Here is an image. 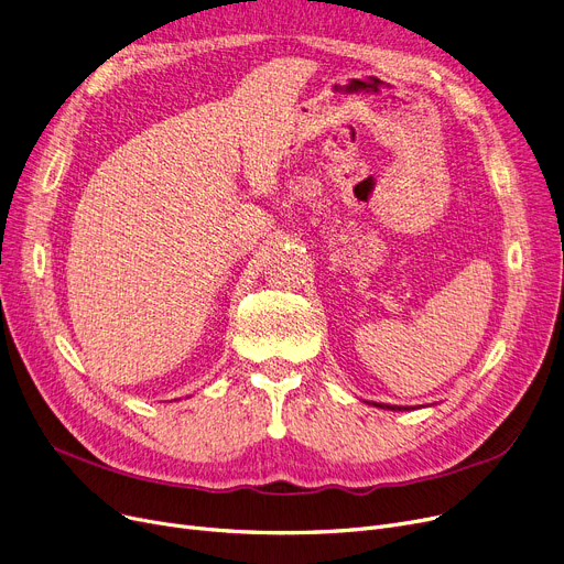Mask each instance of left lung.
Returning a JSON list of instances; mask_svg holds the SVG:
<instances>
[{
	"label": "left lung",
	"mask_w": 564,
	"mask_h": 564,
	"mask_svg": "<svg viewBox=\"0 0 564 564\" xmlns=\"http://www.w3.org/2000/svg\"><path fill=\"white\" fill-rule=\"evenodd\" d=\"M375 406L389 409V411H409V409H413V406H395V404H379V402H375Z\"/></svg>",
	"instance_id": "8db88e82"
}]
</instances>
